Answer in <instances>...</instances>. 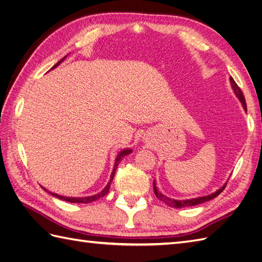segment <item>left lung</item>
Returning <instances> with one entry per match:
<instances>
[{"label":"left lung","mask_w":262,"mask_h":262,"mask_svg":"<svg viewBox=\"0 0 262 262\" xmlns=\"http://www.w3.org/2000/svg\"><path fill=\"white\" fill-rule=\"evenodd\" d=\"M230 83H231V87H232V90H233L234 94H236V96L239 98L241 104H243L244 110L247 112L246 99H245V96H244L243 92H241V90L239 89V86L237 85L236 82H234L232 77H230ZM226 185H227V184H225V185H224L223 187H221L220 189H218L217 191H214L213 193H211V195L204 196V197H198V198H192V199H186V200H176V199H171V198H169V197L164 196L162 192L158 191L157 187H156L155 180H154V191H155V195H156V197H157L159 200L164 201V203H165L166 205H168L169 207H172V208H184V207L196 206V205L205 203V201H208V200H211V199H213V198H216V197L219 195V193L223 192V190L226 188Z\"/></svg>","instance_id":"8db88e82"}]
</instances>
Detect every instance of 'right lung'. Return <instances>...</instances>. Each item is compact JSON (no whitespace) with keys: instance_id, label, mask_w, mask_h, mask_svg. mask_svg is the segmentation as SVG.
Segmentation results:
<instances>
[{"instance_id":"obj_1","label":"right lung","mask_w":262,"mask_h":262,"mask_svg":"<svg viewBox=\"0 0 262 262\" xmlns=\"http://www.w3.org/2000/svg\"><path fill=\"white\" fill-rule=\"evenodd\" d=\"M66 57V56H65ZM65 57L64 58H62L61 61L59 62H57L54 66L52 67V70L53 69H55V67H57L59 64H61L64 59H65ZM132 152V149H124V150H122L120 151L119 154H118V156L116 157V160H115V165H114V169H113V171H112V176H111V179H110V182H108V184L106 185V187L105 188L100 191L99 193H97V195H94V196H90V197H83V198H74V197H64V196H59V195H57V193H54V192H51V191H49V190H46L45 188H42L44 189V190H46L48 191L49 193H51L52 196H54V197H56V198H58V199H62V200H65V201H69V203H78V204H90V203H92V201H95V200H97V199H99V198H102V197H104L107 192H108V190H110V188H111V183H112V180H113V178H114V175H115V171H116V169H117V166H118V164L122 162V158L123 157H125V156H127L128 155V154H130Z\"/></svg>"}]
</instances>
